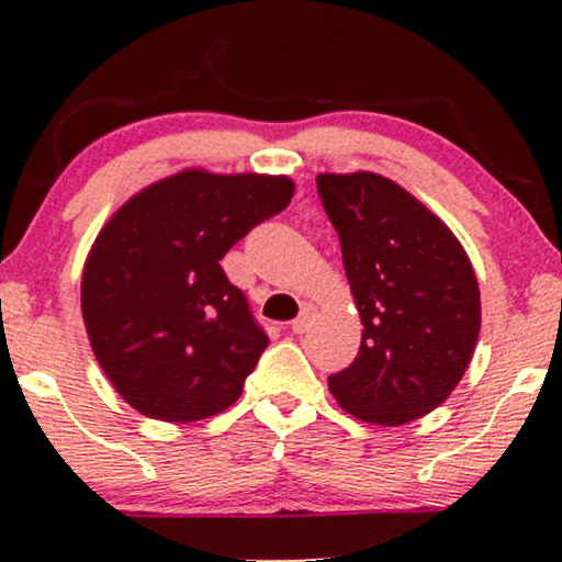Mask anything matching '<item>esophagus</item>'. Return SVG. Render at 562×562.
Segmentation results:
<instances>
[{
  "label": "esophagus",
  "instance_id": "obj_1",
  "mask_svg": "<svg viewBox=\"0 0 562 562\" xmlns=\"http://www.w3.org/2000/svg\"><path fill=\"white\" fill-rule=\"evenodd\" d=\"M314 317H317V306L314 304H304L302 312H299V317L291 322V329H294V335H304L306 329L312 327Z\"/></svg>",
  "mask_w": 562,
  "mask_h": 562
}]
</instances>
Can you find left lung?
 I'll list each match as a JSON object with an SVG mask.
<instances>
[{
    "label": "left lung",
    "instance_id": "obj_1",
    "mask_svg": "<svg viewBox=\"0 0 562 562\" xmlns=\"http://www.w3.org/2000/svg\"><path fill=\"white\" fill-rule=\"evenodd\" d=\"M363 322L358 358L329 375L337 404L371 425L425 417L452 394L481 329V291L463 245L386 176L319 173Z\"/></svg>",
    "mask_w": 562,
    "mask_h": 562
}]
</instances>
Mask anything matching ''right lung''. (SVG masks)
Segmentation results:
<instances>
[{"label":"right lung","instance_id":"add662e5","mask_svg":"<svg viewBox=\"0 0 562 562\" xmlns=\"http://www.w3.org/2000/svg\"><path fill=\"white\" fill-rule=\"evenodd\" d=\"M294 196L289 176L187 168L127 199L91 245L81 314L117 394L145 417L233 406L268 335L220 260Z\"/></svg>","mask_w":562,"mask_h":562}]
</instances>
